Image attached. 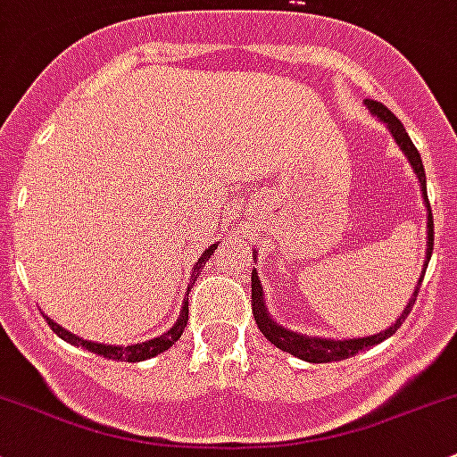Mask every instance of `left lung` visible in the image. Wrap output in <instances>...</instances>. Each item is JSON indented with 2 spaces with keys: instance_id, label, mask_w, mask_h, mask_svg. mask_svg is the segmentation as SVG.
<instances>
[{
  "instance_id": "obj_1",
  "label": "left lung",
  "mask_w": 457,
  "mask_h": 457,
  "mask_svg": "<svg viewBox=\"0 0 457 457\" xmlns=\"http://www.w3.org/2000/svg\"><path fill=\"white\" fill-rule=\"evenodd\" d=\"M366 109L370 112V115L383 122L387 127V131L392 133L394 142L398 144V148L403 151V155L407 157L410 166L414 168V175L419 179L420 190H422V201H425V208H427V252H425V265H422V273L416 282L414 293H411L410 302L405 304L403 313L396 317V321L386 330H378L374 335H366V337H353V339H330V337H313V335H304V333H297V330L287 328V326L278 324L273 320L271 313L267 311V302H265V291H262L261 285V278H258L256 269H252V311L253 317H256V324L261 328V333L271 342L276 348L285 350V353L293 354V357L302 359V361H309V363H328V361H342V359L353 357V354L361 353V350L370 348V345H377L381 344L383 339L392 337L394 333L398 330V326L405 321V317L410 315L411 306H414L416 295H419V289L422 285V278H425L427 265H429V258L431 252H434V216H431V205L429 199H427V177H425V168H422V160H420V153L416 151V146L411 144L410 136H407L405 127L401 124V120L394 115L390 109L383 107L381 103L377 100H363Z\"/></svg>"
}]
</instances>
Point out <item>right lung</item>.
I'll return each mask as SVG.
<instances>
[{
  "mask_svg": "<svg viewBox=\"0 0 457 457\" xmlns=\"http://www.w3.org/2000/svg\"><path fill=\"white\" fill-rule=\"evenodd\" d=\"M216 249V243L210 245L208 249H205L204 253L199 256V261L195 262V267H192V273H190V282L196 280V276H199L201 269L205 267V262L210 261V256L214 253ZM190 291V287H188ZM188 295V293H186ZM46 321L50 324V328L54 330L56 335H59L61 339H65L67 344L71 345H80V348L89 350V353L94 354H100V357L104 359H113V361H144V359H151L155 357V354L164 353V350L170 348L172 344L177 342V339L181 337V333H184L186 324H188V300H184V304H181V311H179V317H177L175 324L170 326V328L166 330V333L157 335V337L153 339H146V342H140V344H131V345H109V344H98V342H89V339H83L79 337V335L70 333V330L63 328L61 324H56L52 317L46 315Z\"/></svg>",
  "mask_w": 457,
  "mask_h": 457,
  "instance_id": "1",
  "label": "right lung"
}]
</instances>
